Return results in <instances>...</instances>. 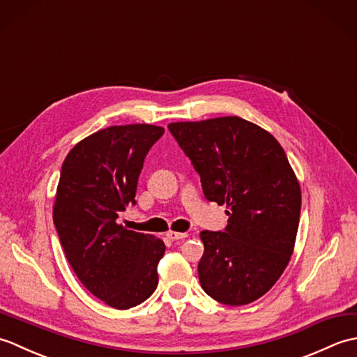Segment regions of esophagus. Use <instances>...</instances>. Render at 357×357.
Here are the masks:
<instances>
[{
    "label": "esophagus",
    "instance_id": "obj_1",
    "mask_svg": "<svg viewBox=\"0 0 357 357\" xmlns=\"http://www.w3.org/2000/svg\"><path fill=\"white\" fill-rule=\"evenodd\" d=\"M167 238L172 241H178V239H184L187 238V233H178V231H169L167 233Z\"/></svg>",
    "mask_w": 357,
    "mask_h": 357
}]
</instances>
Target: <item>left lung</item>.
<instances>
[{
	"label": "left lung",
	"instance_id": "left-lung-1",
	"mask_svg": "<svg viewBox=\"0 0 357 357\" xmlns=\"http://www.w3.org/2000/svg\"><path fill=\"white\" fill-rule=\"evenodd\" d=\"M169 130L199 173L206 198L227 206L224 231H201L199 282L225 305H247L290 262L301 185L275 136L239 116L172 123Z\"/></svg>",
	"mask_w": 357,
	"mask_h": 357
}]
</instances>
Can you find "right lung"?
Wrapping results in <instances>:
<instances>
[{
    "label": "right lung",
    "instance_id": "obj_1",
    "mask_svg": "<svg viewBox=\"0 0 357 357\" xmlns=\"http://www.w3.org/2000/svg\"><path fill=\"white\" fill-rule=\"evenodd\" d=\"M162 133L150 124L102 128L69 151L59 174L53 222L67 261L90 293L116 310L139 305L158 287L162 239L116 219L135 204L144 159Z\"/></svg>",
    "mask_w": 357,
    "mask_h": 357
}]
</instances>
